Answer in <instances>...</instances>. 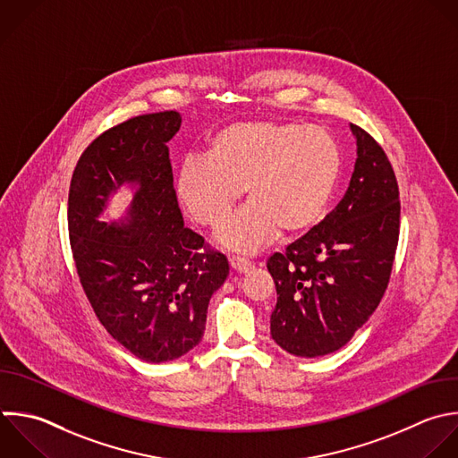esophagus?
Segmentation results:
<instances>
[{"label":"esophagus","mask_w":458,"mask_h":458,"mask_svg":"<svg viewBox=\"0 0 458 458\" xmlns=\"http://www.w3.org/2000/svg\"><path fill=\"white\" fill-rule=\"evenodd\" d=\"M229 265L231 268H234L236 272H249L252 268V263L245 258H238V256H231L229 258Z\"/></svg>","instance_id":"obj_1"}]
</instances>
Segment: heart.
Masks as SVG:
<instances>
[{
  "mask_svg": "<svg viewBox=\"0 0 458 458\" xmlns=\"http://www.w3.org/2000/svg\"><path fill=\"white\" fill-rule=\"evenodd\" d=\"M344 168L338 140L320 127L293 122H236L206 143V157H190L177 177L186 213L218 231L243 190L250 204L220 233L236 252H256L283 233L310 234L326 216Z\"/></svg>",
  "mask_w": 458,
  "mask_h": 458,
  "instance_id": "1",
  "label": "heart"
}]
</instances>
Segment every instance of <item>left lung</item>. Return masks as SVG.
Here are the masks:
<instances>
[{"label":"left lung","instance_id":"1","mask_svg":"<svg viewBox=\"0 0 458 458\" xmlns=\"http://www.w3.org/2000/svg\"><path fill=\"white\" fill-rule=\"evenodd\" d=\"M351 131L358 157L344 199L310 234L267 261L277 292L270 335L295 356L344 347L377 308L395 258V174L370 134L352 123Z\"/></svg>","mask_w":458,"mask_h":458}]
</instances>
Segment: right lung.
<instances>
[{
    "instance_id": "obj_1",
    "label": "right lung",
    "mask_w": 458,
    "mask_h": 458,
    "mask_svg": "<svg viewBox=\"0 0 458 458\" xmlns=\"http://www.w3.org/2000/svg\"><path fill=\"white\" fill-rule=\"evenodd\" d=\"M177 111L134 116L81 156L68 199L70 245L82 288L104 327L140 360L161 363L204 336L208 304L229 263L184 227L166 143ZM123 183L137 193L120 221L101 222Z\"/></svg>"
}]
</instances>
